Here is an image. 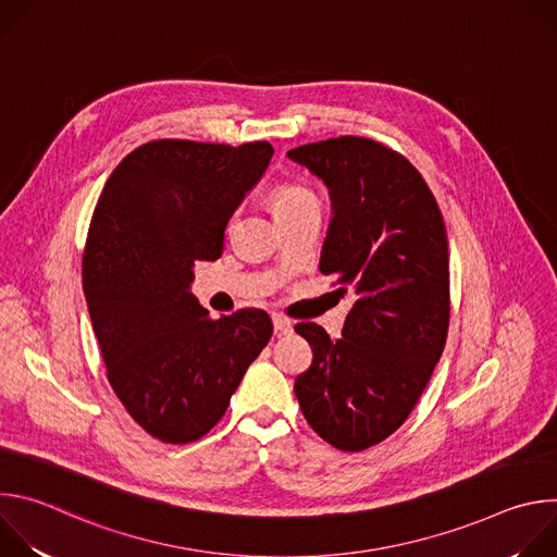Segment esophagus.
Here are the masks:
<instances>
[{
  "label": "esophagus",
  "instance_id": "obj_1",
  "mask_svg": "<svg viewBox=\"0 0 557 557\" xmlns=\"http://www.w3.org/2000/svg\"><path fill=\"white\" fill-rule=\"evenodd\" d=\"M273 326H275V333H277V335H288V333H293V322L286 320V317H282V314H273Z\"/></svg>",
  "mask_w": 557,
  "mask_h": 557
}]
</instances>
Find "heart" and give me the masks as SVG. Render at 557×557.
Wrapping results in <instances>:
<instances>
[{"mask_svg":"<svg viewBox=\"0 0 557 557\" xmlns=\"http://www.w3.org/2000/svg\"><path fill=\"white\" fill-rule=\"evenodd\" d=\"M308 202H317V196L310 187H306L301 183H282L273 191L275 213L293 209V207H301V205H308Z\"/></svg>","mask_w":557,"mask_h":557,"instance_id":"obj_1","label":"heart"}]
</instances>
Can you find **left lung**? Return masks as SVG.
I'll return each instance as SVG.
<instances>
[{"instance_id":"left-lung-1","label":"left lung","mask_w":557,"mask_h":557,"mask_svg":"<svg viewBox=\"0 0 557 557\" xmlns=\"http://www.w3.org/2000/svg\"><path fill=\"white\" fill-rule=\"evenodd\" d=\"M320 176L333 222L320 271L355 295L344 337L295 326L312 363L295 379L304 419L342 451L368 449L399 430L443 355L449 329V251L438 202L408 158L366 136L288 151Z\"/></svg>"}]
</instances>
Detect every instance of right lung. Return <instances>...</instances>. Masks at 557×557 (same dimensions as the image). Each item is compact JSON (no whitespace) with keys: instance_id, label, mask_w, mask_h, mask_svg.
<instances>
[{"instance_id":"right-lung-1","label":"right lung","mask_w":557,"mask_h":557,"mask_svg":"<svg viewBox=\"0 0 557 557\" xmlns=\"http://www.w3.org/2000/svg\"><path fill=\"white\" fill-rule=\"evenodd\" d=\"M273 147L149 140L110 174L88 228L84 293L108 381L153 438L185 445L226 412L273 335L260 308L211 317L189 293Z\"/></svg>"}]
</instances>
